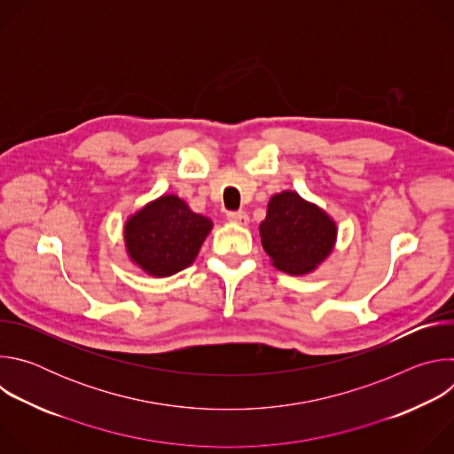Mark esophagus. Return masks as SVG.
I'll use <instances>...</instances> for the list:
<instances>
[{
	"mask_svg": "<svg viewBox=\"0 0 454 454\" xmlns=\"http://www.w3.org/2000/svg\"><path fill=\"white\" fill-rule=\"evenodd\" d=\"M228 221L233 223V224H239V226H246L249 223V217L246 212L239 210V212H230L228 214Z\"/></svg>",
	"mask_w": 454,
	"mask_h": 454,
	"instance_id": "obj_1",
	"label": "esophagus"
}]
</instances>
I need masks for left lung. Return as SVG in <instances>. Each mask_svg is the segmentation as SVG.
I'll list each match as a JSON object with an SVG mask.
<instances>
[{"label": "left lung", "mask_w": 454, "mask_h": 454, "mask_svg": "<svg viewBox=\"0 0 454 454\" xmlns=\"http://www.w3.org/2000/svg\"><path fill=\"white\" fill-rule=\"evenodd\" d=\"M336 223L319 207L286 190L270 200L261 239L277 270L287 275L314 271L334 249Z\"/></svg>", "instance_id": "obj_1"}]
</instances>
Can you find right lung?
Instances as JSON below:
<instances>
[{"label":"right lung","instance_id":"obj_1","mask_svg":"<svg viewBox=\"0 0 454 454\" xmlns=\"http://www.w3.org/2000/svg\"><path fill=\"white\" fill-rule=\"evenodd\" d=\"M212 221L193 214L172 193L145 205L123 226L127 254L151 277H170L188 268L212 230Z\"/></svg>","mask_w":454,"mask_h":454}]
</instances>
